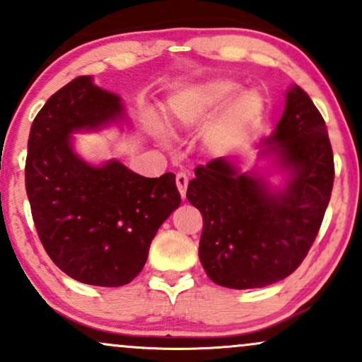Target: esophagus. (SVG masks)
<instances>
[{"label": "esophagus", "instance_id": "esophagus-1", "mask_svg": "<svg viewBox=\"0 0 362 362\" xmlns=\"http://www.w3.org/2000/svg\"><path fill=\"white\" fill-rule=\"evenodd\" d=\"M175 182H177L178 192H180L182 199H185V194H187V185H189V177H187V173H177Z\"/></svg>", "mask_w": 362, "mask_h": 362}]
</instances>
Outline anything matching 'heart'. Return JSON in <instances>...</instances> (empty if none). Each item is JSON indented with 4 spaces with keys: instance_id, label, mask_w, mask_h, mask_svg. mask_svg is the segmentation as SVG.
I'll list each match as a JSON object with an SVG mask.
<instances>
[{
    "instance_id": "b5f03b06",
    "label": "heart",
    "mask_w": 362,
    "mask_h": 362,
    "mask_svg": "<svg viewBox=\"0 0 362 362\" xmlns=\"http://www.w3.org/2000/svg\"><path fill=\"white\" fill-rule=\"evenodd\" d=\"M264 114V98L259 91L245 90L230 78H214L184 91L172 102L173 126L182 131L207 129L204 144L211 153L226 155L245 144ZM155 131L161 141L170 134L161 124Z\"/></svg>"
}]
</instances>
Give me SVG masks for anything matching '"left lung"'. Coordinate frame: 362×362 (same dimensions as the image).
Segmentation results:
<instances>
[{
	"instance_id": "left-lung-1",
	"label": "left lung",
	"mask_w": 362,
	"mask_h": 362,
	"mask_svg": "<svg viewBox=\"0 0 362 362\" xmlns=\"http://www.w3.org/2000/svg\"><path fill=\"white\" fill-rule=\"evenodd\" d=\"M257 148L248 170L240 158H216L195 168L187 187L204 218L199 259L224 288H264L296 271L330 201L334 155L325 120L300 86L286 91L281 120Z\"/></svg>"
}]
</instances>
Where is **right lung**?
I'll use <instances>...</instances> for the list:
<instances>
[{
  "label": "right lung",
  "instance_id": "1",
  "mask_svg": "<svg viewBox=\"0 0 362 362\" xmlns=\"http://www.w3.org/2000/svg\"><path fill=\"white\" fill-rule=\"evenodd\" d=\"M129 126L122 98L80 76L52 95L28 136L25 185L45 252L83 284H129L158 228L180 206L175 175L146 178L119 160L86 161L78 132Z\"/></svg>",
  "mask_w": 362,
  "mask_h": 362
}]
</instances>
